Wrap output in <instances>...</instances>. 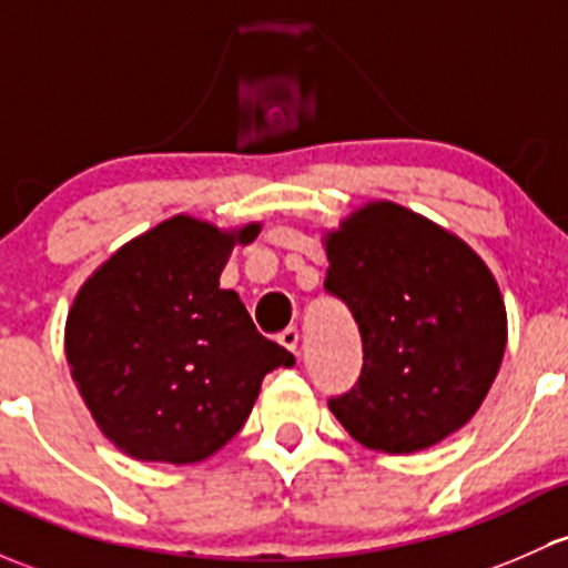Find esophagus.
Listing matches in <instances>:
<instances>
[{"instance_id":"34e87169","label":"esophagus","mask_w":568,"mask_h":568,"mask_svg":"<svg viewBox=\"0 0 568 568\" xmlns=\"http://www.w3.org/2000/svg\"><path fill=\"white\" fill-rule=\"evenodd\" d=\"M280 345H283L285 351H291V354H296L300 351V332L291 326V329H285L283 334H280Z\"/></svg>"}]
</instances>
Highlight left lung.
Here are the masks:
<instances>
[{
	"mask_svg": "<svg viewBox=\"0 0 568 568\" xmlns=\"http://www.w3.org/2000/svg\"><path fill=\"white\" fill-rule=\"evenodd\" d=\"M326 291L362 332L359 384L329 408L351 438L414 455L468 425L506 351L498 280L468 242L394 201L326 231Z\"/></svg>",
	"mask_w": 568,
	"mask_h": 568,
	"instance_id": "left-lung-1",
	"label": "left lung"
}]
</instances>
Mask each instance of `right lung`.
Listing matches in <instances>:
<instances>
[{"label": "right lung", "mask_w": 568, "mask_h": 568, "mask_svg": "<svg viewBox=\"0 0 568 568\" xmlns=\"http://www.w3.org/2000/svg\"><path fill=\"white\" fill-rule=\"evenodd\" d=\"M261 223L174 214L130 239L75 294L64 356L100 433L141 463L190 465L247 422L261 381L294 356L261 337L220 274Z\"/></svg>", "instance_id": "right-lung-1"}]
</instances>
